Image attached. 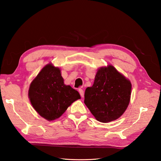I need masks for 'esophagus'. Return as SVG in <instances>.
I'll list each match as a JSON object with an SVG mask.
<instances>
[{
	"label": "esophagus",
	"instance_id": "esophagus-1",
	"mask_svg": "<svg viewBox=\"0 0 161 161\" xmlns=\"http://www.w3.org/2000/svg\"><path fill=\"white\" fill-rule=\"evenodd\" d=\"M79 93H80V96H81L82 97H84V91H83V90H82V89L79 88Z\"/></svg>",
	"mask_w": 161,
	"mask_h": 161
}]
</instances>
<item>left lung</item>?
<instances>
[{"mask_svg": "<svg viewBox=\"0 0 161 161\" xmlns=\"http://www.w3.org/2000/svg\"><path fill=\"white\" fill-rule=\"evenodd\" d=\"M131 85L113 66L101 68L94 83L85 92V104L97 120L109 122L119 118L130 103Z\"/></svg>", "mask_w": 161, "mask_h": 161, "instance_id": "1", "label": "left lung"}]
</instances>
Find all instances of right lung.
Returning a JSON list of instances; mask_svg holds the SVG:
<instances>
[{"label": "right lung", "instance_id": "1", "mask_svg": "<svg viewBox=\"0 0 161 161\" xmlns=\"http://www.w3.org/2000/svg\"><path fill=\"white\" fill-rule=\"evenodd\" d=\"M33 108L47 120H54L64 113L73 102L80 99L79 92L64 84L60 70L46 65L34 79L29 89Z\"/></svg>", "mask_w": 161, "mask_h": 161}]
</instances>
